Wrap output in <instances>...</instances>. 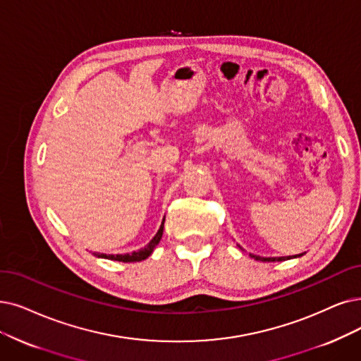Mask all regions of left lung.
Listing matches in <instances>:
<instances>
[{
	"label": "left lung",
	"mask_w": 361,
	"mask_h": 361,
	"mask_svg": "<svg viewBox=\"0 0 361 361\" xmlns=\"http://www.w3.org/2000/svg\"><path fill=\"white\" fill-rule=\"evenodd\" d=\"M252 257H255L256 261H262V262H276V261H286V259H290V256H283V257H261V256H255V255H250ZM302 256V255H299ZM296 257V256H293Z\"/></svg>",
	"instance_id": "obj_1"
}]
</instances>
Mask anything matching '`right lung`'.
Here are the masks:
<instances>
[{"label": "right lung", "instance_id": "right-lung-1", "mask_svg": "<svg viewBox=\"0 0 361 361\" xmlns=\"http://www.w3.org/2000/svg\"><path fill=\"white\" fill-rule=\"evenodd\" d=\"M163 228H164V221H163L160 229H158V233L155 234V237L147 244L145 247L137 250V252H132L127 255H99V257L112 259V261H118V262H140V261H143V259H147L152 253L157 244L160 243V240L163 237Z\"/></svg>", "mask_w": 361, "mask_h": 361}]
</instances>
